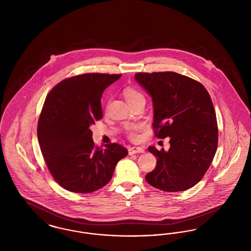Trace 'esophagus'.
<instances>
[{"label": "esophagus", "mask_w": 251, "mask_h": 251, "mask_svg": "<svg viewBox=\"0 0 251 251\" xmlns=\"http://www.w3.org/2000/svg\"><path fill=\"white\" fill-rule=\"evenodd\" d=\"M144 151L145 150L141 147H131L128 150L129 155H132V154H135V153H142V152H144Z\"/></svg>", "instance_id": "esophagus-1"}]
</instances>
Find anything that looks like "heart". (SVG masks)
<instances>
[{
  "label": "heart",
  "instance_id": "b5f03b06",
  "mask_svg": "<svg viewBox=\"0 0 251 251\" xmlns=\"http://www.w3.org/2000/svg\"><path fill=\"white\" fill-rule=\"evenodd\" d=\"M123 93L125 98L127 99V100L130 102V103H133L134 101L138 100H145V97L143 94L137 90L136 88L132 87V86H127L124 88L123 90ZM141 129V126L140 125H137V124H132V125H128L126 127V133L127 135L129 136V138L131 139H136L138 137L137 135V132Z\"/></svg>",
  "mask_w": 251,
  "mask_h": 251
}]
</instances>
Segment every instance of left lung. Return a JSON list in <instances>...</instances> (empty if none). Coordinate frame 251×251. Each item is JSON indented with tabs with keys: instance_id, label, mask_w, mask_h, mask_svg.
<instances>
[{
	"instance_id": "1",
	"label": "left lung",
	"mask_w": 251,
	"mask_h": 251,
	"mask_svg": "<svg viewBox=\"0 0 251 251\" xmlns=\"http://www.w3.org/2000/svg\"><path fill=\"white\" fill-rule=\"evenodd\" d=\"M134 77L153 101L154 135L170 138L168 151L148 148L157 164L146 180L162 191L190 189L202 179L217 149L211 97L200 82L176 72H138Z\"/></svg>"
}]
</instances>
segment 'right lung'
Returning a JSON list of instances; mask_svg holds the SVG:
<instances>
[{"instance_id":"obj_1","label":"right lung","mask_w":251,"mask_h":251,"mask_svg":"<svg viewBox=\"0 0 251 251\" xmlns=\"http://www.w3.org/2000/svg\"><path fill=\"white\" fill-rule=\"evenodd\" d=\"M121 74L84 73L65 79L49 93L37 124V138L54 180L68 191L91 193L106 185L128 154L120 144L96 147L89 129L102 119L100 99Z\"/></svg>"}]
</instances>
